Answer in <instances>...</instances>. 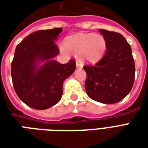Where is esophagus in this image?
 <instances>
[{"label": "esophagus", "instance_id": "34e87169", "mask_svg": "<svg viewBox=\"0 0 148 148\" xmlns=\"http://www.w3.org/2000/svg\"><path fill=\"white\" fill-rule=\"evenodd\" d=\"M76 66H77V67H82L83 65H82V63L80 61L77 60V61H76Z\"/></svg>", "mask_w": 148, "mask_h": 148}]
</instances>
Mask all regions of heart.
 Wrapping results in <instances>:
<instances>
[{
  "label": "heart",
  "mask_w": 148,
  "mask_h": 148,
  "mask_svg": "<svg viewBox=\"0 0 148 148\" xmlns=\"http://www.w3.org/2000/svg\"><path fill=\"white\" fill-rule=\"evenodd\" d=\"M65 47L75 55L82 54L86 61L97 62L106 52V41L101 35L77 34L66 39Z\"/></svg>",
  "instance_id": "obj_1"
}]
</instances>
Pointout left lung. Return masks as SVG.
Here are the masks:
<instances>
[{"mask_svg":"<svg viewBox=\"0 0 148 148\" xmlns=\"http://www.w3.org/2000/svg\"><path fill=\"white\" fill-rule=\"evenodd\" d=\"M106 52L95 65H86V91L91 99L104 104L121 101L133 86L135 62L131 46L121 34L100 29Z\"/></svg>","mask_w":148,"mask_h":148,"instance_id":"8db88e82","label":"left lung"}]
</instances>
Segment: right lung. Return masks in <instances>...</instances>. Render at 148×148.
Returning <instances> with one entry per match:
<instances>
[{
  "label": "right lung",
  "instance_id": "add662e5",
  "mask_svg": "<svg viewBox=\"0 0 148 148\" xmlns=\"http://www.w3.org/2000/svg\"><path fill=\"white\" fill-rule=\"evenodd\" d=\"M61 27L39 30L21 41L11 66L13 87L19 98L35 109H47L60 101L62 83L75 70L74 59L66 64L54 60L59 53L55 40ZM45 63L39 68L38 63Z\"/></svg>",
  "mask_w": 148,
  "mask_h": 148
}]
</instances>
